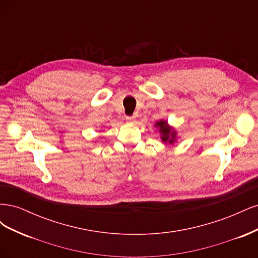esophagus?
Returning a JSON list of instances; mask_svg holds the SVG:
<instances>
[{
	"label": "esophagus",
	"mask_w": 258,
	"mask_h": 258,
	"mask_svg": "<svg viewBox=\"0 0 258 258\" xmlns=\"http://www.w3.org/2000/svg\"><path fill=\"white\" fill-rule=\"evenodd\" d=\"M126 119L128 122L134 123V122H136V116H127Z\"/></svg>",
	"instance_id": "esophagus-1"
}]
</instances>
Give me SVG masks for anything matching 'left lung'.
<instances>
[{
    "mask_svg": "<svg viewBox=\"0 0 258 258\" xmlns=\"http://www.w3.org/2000/svg\"><path fill=\"white\" fill-rule=\"evenodd\" d=\"M155 127L158 128L160 132V139L162 140V142L169 143V144H174L176 142L177 132L173 127L170 126L167 120H163V119L158 120L155 123Z\"/></svg>",
    "mask_w": 258,
    "mask_h": 258,
    "instance_id": "left-lung-1",
    "label": "left lung"
}]
</instances>
